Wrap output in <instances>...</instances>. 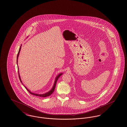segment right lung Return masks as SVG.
Segmentation results:
<instances>
[{"instance_id":"obj_1","label":"right lung","mask_w":127,"mask_h":127,"mask_svg":"<svg viewBox=\"0 0 127 127\" xmlns=\"http://www.w3.org/2000/svg\"><path fill=\"white\" fill-rule=\"evenodd\" d=\"M21 46L20 47L19 50V51H18V55H17V64H18V56H19V54L20 51V50H21ZM18 76H19V79L20 80V82H21L22 83V81H21V78H20V76H19V71H18ZM62 74H63V73H60V74H58V75L56 77V79H55V82L54 83V85H53V86L52 87V88L51 89V91H49V92H48L46 93H45V94H36V93H32V92H31L30 91H29V90H28V89H27V88L25 86H24L25 87L26 89L27 90V91H28V92H29V93H30L31 94L33 95H36V96H37L42 97H47V96H50V95L52 94L53 93V92H54V91L55 90V87H56V85L57 82V81L58 80L59 77L60 76H61L62 75ZM22 84H23V83H22Z\"/></svg>"}]
</instances>
